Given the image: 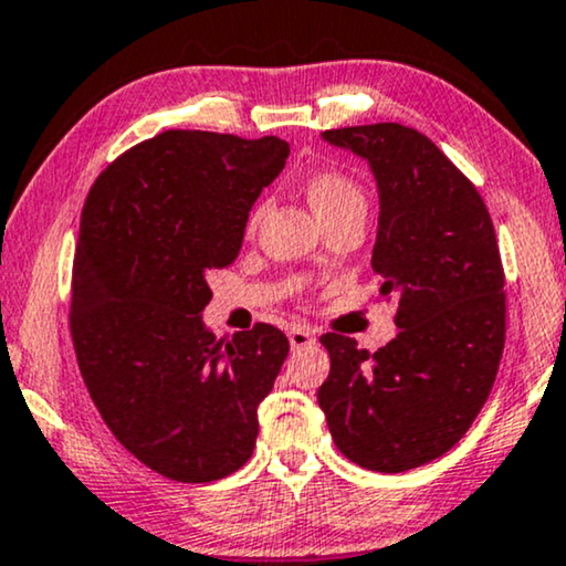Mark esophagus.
I'll return each mask as SVG.
<instances>
[{
    "instance_id": "34e87169",
    "label": "esophagus",
    "mask_w": 566,
    "mask_h": 566,
    "mask_svg": "<svg viewBox=\"0 0 566 566\" xmlns=\"http://www.w3.org/2000/svg\"><path fill=\"white\" fill-rule=\"evenodd\" d=\"M289 343H291L293 350H296V348H306V346H312V343H314V335H312L306 327L293 325V327L289 329Z\"/></svg>"
}]
</instances>
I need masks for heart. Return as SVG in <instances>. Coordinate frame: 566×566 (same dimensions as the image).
I'll use <instances>...</instances> for the list:
<instances>
[{
    "instance_id": "b5f03b06",
    "label": "heart",
    "mask_w": 566,
    "mask_h": 566,
    "mask_svg": "<svg viewBox=\"0 0 566 566\" xmlns=\"http://www.w3.org/2000/svg\"><path fill=\"white\" fill-rule=\"evenodd\" d=\"M304 189H306V200H310L312 210L317 212L319 220L333 218L343 210L366 208V197L361 192V187H358L350 176L340 171H327V168L314 171L306 176ZM260 216H262V208H254L252 216H249V231H254Z\"/></svg>"
}]
</instances>
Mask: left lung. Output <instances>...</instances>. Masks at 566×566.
<instances>
[{
  "label": "left lung",
  "mask_w": 566,
  "mask_h": 566,
  "mask_svg": "<svg viewBox=\"0 0 566 566\" xmlns=\"http://www.w3.org/2000/svg\"><path fill=\"white\" fill-rule=\"evenodd\" d=\"M322 137L377 179L371 268L381 296L398 298L400 333L374 354L322 335L329 374L317 400L348 460L402 473L452 450L494 387L507 329L494 223L479 189L421 132L381 122Z\"/></svg>",
  "instance_id": "1"
}]
</instances>
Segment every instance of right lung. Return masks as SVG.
I'll return each instance as SVG.
<instances>
[{
  "label": "right lung",
  "instance_id": "add662e5",
  "mask_svg": "<svg viewBox=\"0 0 566 566\" xmlns=\"http://www.w3.org/2000/svg\"><path fill=\"white\" fill-rule=\"evenodd\" d=\"M289 153L277 137L168 129L87 192L70 306L80 374L112 434L171 481L226 479L252 458L256 408L289 356L265 322L226 346L202 322L208 273L237 260Z\"/></svg>",
  "mask_w": 566,
  "mask_h": 566
}]
</instances>
